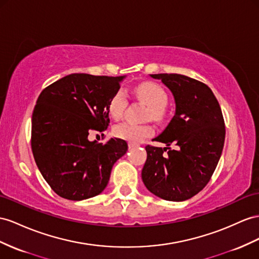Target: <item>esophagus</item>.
Wrapping results in <instances>:
<instances>
[{
	"label": "esophagus",
	"instance_id": "esophagus-1",
	"mask_svg": "<svg viewBox=\"0 0 259 259\" xmlns=\"http://www.w3.org/2000/svg\"><path fill=\"white\" fill-rule=\"evenodd\" d=\"M128 147H129V149H130V150H132V149L137 148L138 145H136V144H132V143H129V144H128Z\"/></svg>",
	"mask_w": 259,
	"mask_h": 259
}]
</instances>
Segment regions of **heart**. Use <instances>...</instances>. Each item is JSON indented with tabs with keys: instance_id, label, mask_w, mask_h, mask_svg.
<instances>
[{
	"instance_id": "obj_1",
	"label": "heart",
	"mask_w": 259,
	"mask_h": 259,
	"mask_svg": "<svg viewBox=\"0 0 259 259\" xmlns=\"http://www.w3.org/2000/svg\"><path fill=\"white\" fill-rule=\"evenodd\" d=\"M136 95L149 107L148 118L160 120L164 114V107L167 104V94L162 86L156 83L145 82L136 88ZM128 105V95L123 89L117 90L107 104L108 114L111 118L119 119ZM112 134L118 139L132 144L142 142L144 139L154 134L153 128L149 124H132L122 122L112 129Z\"/></svg>"
}]
</instances>
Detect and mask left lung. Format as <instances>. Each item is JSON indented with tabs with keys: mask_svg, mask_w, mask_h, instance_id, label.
<instances>
[{
	"mask_svg": "<svg viewBox=\"0 0 259 259\" xmlns=\"http://www.w3.org/2000/svg\"><path fill=\"white\" fill-rule=\"evenodd\" d=\"M150 76L167 86L176 109L167 127L154 139L166 148L145 147L142 181L164 200H187L205 187L221 157L225 138L221 107L208 86L195 78L175 73ZM171 143L176 150L169 148Z\"/></svg>",
	"mask_w": 259,
	"mask_h": 259,
	"instance_id": "left-lung-1",
	"label": "left lung"
}]
</instances>
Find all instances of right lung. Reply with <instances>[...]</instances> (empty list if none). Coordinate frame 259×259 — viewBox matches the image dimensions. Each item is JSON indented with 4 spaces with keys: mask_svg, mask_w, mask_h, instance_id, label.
Instances as JSON below:
<instances>
[{
    "mask_svg": "<svg viewBox=\"0 0 259 259\" xmlns=\"http://www.w3.org/2000/svg\"><path fill=\"white\" fill-rule=\"evenodd\" d=\"M125 76L73 73L47 86L31 119V150L45 181L68 200H84L106 188L114 164L128 150L121 139L105 144L91 131L109 124L107 104Z\"/></svg>",
    "mask_w": 259,
    "mask_h": 259,
    "instance_id": "add662e5",
    "label": "right lung"
}]
</instances>
